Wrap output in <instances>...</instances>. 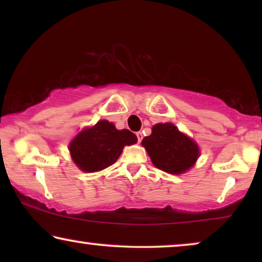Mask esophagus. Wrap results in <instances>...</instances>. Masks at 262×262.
<instances>
[{"label":"esophagus","mask_w":262,"mask_h":262,"mask_svg":"<svg viewBox=\"0 0 262 262\" xmlns=\"http://www.w3.org/2000/svg\"><path fill=\"white\" fill-rule=\"evenodd\" d=\"M136 136H137V141H138V143H141L142 139H143V134H142V132H141V131L137 132V134H136Z\"/></svg>","instance_id":"34e87169"}]
</instances>
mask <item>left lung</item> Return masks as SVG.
I'll list each match as a JSON object with an SVG mask.
<instances>
[{
    "label": "left lung",
    "instance_id": "obj_1",
    "mask_svg": "<svg viewBox=\"0 0 262 262\" xmlns=\"http://www.w3.org/2000/svg\"><path fill=\"white\" fill-rule=\"evenodd\" d=\"M142 145L154 166L169 174L184 173L199 156L198 145L170 123L156 124L151 135L143 138Z\"/></svg>",
    "mask_w": 262,
    "mask_h": 262
}]
</instances>
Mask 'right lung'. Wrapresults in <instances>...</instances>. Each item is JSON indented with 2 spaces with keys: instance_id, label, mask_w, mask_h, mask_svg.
<instances>
[{
  "instance_id": "1",
  "label": "right lung",
  "mask_w": 262,
  "mask_h": 262,
  "mask_svg": "<svg viewBox=\"0 0 262 262\" xmlns=\"http://www.w3.org/2000/svg\"><path fill=\"white\" fill-rule=\"evenodd\" d=\"M136 135L117 130L112 123L100 120L95 126L81 131L69 145L74 162L81 170L94 173L112 166L119 159L125 145L135 144Z\"/></svg>"
}]
</instances>
